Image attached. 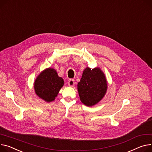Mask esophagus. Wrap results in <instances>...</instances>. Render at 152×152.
<instances>
[{"mask_svg": "<svg viewBox=\"0 0 152 152\" xmlns=\"http://www.w3.org/2000/svg\"><path fill=\"white\" fill-rule=\"evenodd\" d=\"M75 80L74 79H69L68 81V84L70 87H73L75 86Z\"/></svg>", "mask_w": 152, "mask_h": 152, "instance_id": "esophagus-1", "label": "esophagus"}]
</instances>
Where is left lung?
<instances>
[{"label": "left lung", "mask_w": 152, "mask_h": 152, "mask_svg": "<svg viewBox=\"0 0 152 152\" xmlns=\"http://www.w3.org/2000/svg\"><path fill=\"white\" fill-rule=\"evenodd\" d=\"M107 87L105 76L102 70L98 68L91 69L87 67L77 84L80 99L87 106H94L103 98Z\"/></svg>", "instance_id": "8db88e82"}]
</instances>
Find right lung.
Listing matches in <instances>:
<instances>
[{"label": "right lung", "instance_id": "1", "mask_svg": "<svg viewBox=\"0 0 152 152\" xmlns=\"http://www.w3.org/2000/svg\"><path fill=\"white\" fill-rule=\"evenodd\" d=\"M64 84V79L58 77L54 69L48 68L37 77L34 88L36 94L39 98L50 102L55 99Z\"/></svg>", "mask_w": 152, "mask_h": 152}]
</instances>
